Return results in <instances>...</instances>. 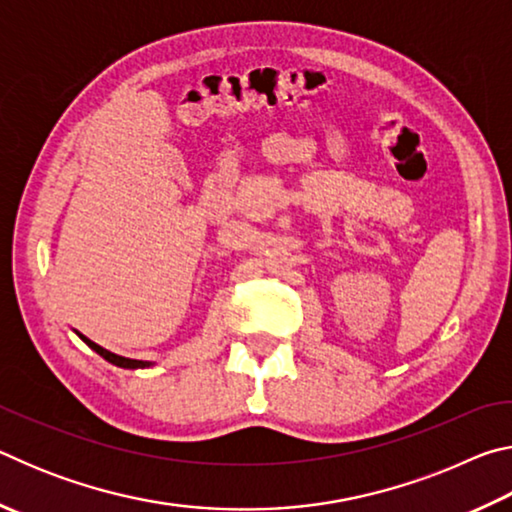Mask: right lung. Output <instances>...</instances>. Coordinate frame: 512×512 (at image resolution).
<instances>
[{"label":"right lung","mask_w":512,"mask_h":512,"mask_svg":"<svg viewBox=\"0 0 512 512\" xmlns=\"http://www.w3.org/2000/svg\"><path fill=\"white\" fill-rule=\"evenodd\" d=\"M76 332V329H74ZM76 336H79V339L88 345V348H92L94 352L99 354V357H103L106 359L108 363H112V366H117V368H128V370H137V368H151L153 366V361H140V359H128V357H119V354H115V352H110V350H106V348H101V345H97L94 341H90L88 336H83L81 332H76Z\"/></svg>","instance_id":"right-lung-1"}]
</instances>
